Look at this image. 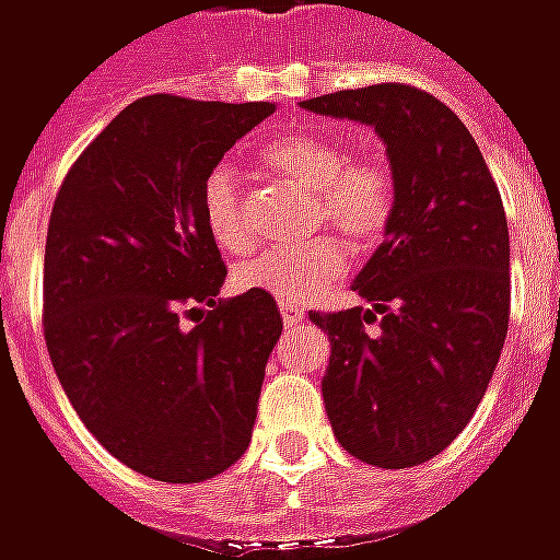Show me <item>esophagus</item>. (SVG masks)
Returning <instances> with one entry per match:
<instances>
[{
    "label": "esophagus",
    "instance_id": "obj_1",
    "mask_svg": "<svg viewBox=\"0 0 560 560\" xmlns=\"http://www.w3.org/2000/svg\"><path fill=\"white\" fill-rule=\"evenodd\" d=\"M279 312H281V320H284V327H293V324H300L305 315L303 305L291 303V300H279Z\"/></svg>",
    "mask_w": 560,
    "mask_h": 560
}]
</instances>
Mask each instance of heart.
Instances as JSON below:
<instances>
[{
    "mask_svg": "<svg viewBox=\"0 0 560 560\" xmlns=\"http://www.w3.org/2000/svg\"><path fill=\"white\" fill-rule=\"evenodd\" d=\"M264 159L272 171L315 195V228H332L353 245H375L384 236L393 219V176L377 159H348L339 140L320 131H284L269 140ZM200 203L215 243L228 252H243L252 231L243 179L231 161H219L207 173ZM345 269V248L332 240H315L300 248H260L236 264L233 281L243 291L308 300L339 281Z\"/></svg>",
    "mask_w": 560,
    "mask_h": 560,
    "instance_id": "b5f03b06",
    "label": "heart"
}]
</instances>
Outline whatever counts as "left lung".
Listing matches in <instances>:
<instances>
[{
  "instance_id": "8db88e82",
  "label": "left lung",
  "mask_w": 560,
  "mask_h": 560,
  "mask_svg": "<svg viewBox=\"0 0 560 560\" xmlns=\"http://www.w3.org/2000/svg\"><path fill=\"white\" fill-rule=\"evenodd\" d=\"M303 107L375 128L387 147L393 219L353 279L365 308L308 317L329 336L320 389L339 444L375 468H413L468 425L504 348V203L477 140L429 92L377 83Z\"/></svg>"
}]
</instances>
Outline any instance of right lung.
Returning a JSON list of instances; mask_svg holds the SVG:
<instances>
[{"label": "right lung", "instance_id": "right-lung-1", "mask_svg": "<svg viewBox=\"0 0 560 560\" xmlns=\"http://www.w3.org/2000/svg\"><path fill=\"white\" fill-rule=\"evenodd\" d=\"M269 114V102L138 98L56 195L44 252L56 377L98 444L152 480L203 482L252 441L281 315L260 291L215 300L228 269L200 191ZM183 307L201 312L191 330Z\"/></svg>", "mask_w": 560, "mask_h": 560}]
</instances>
